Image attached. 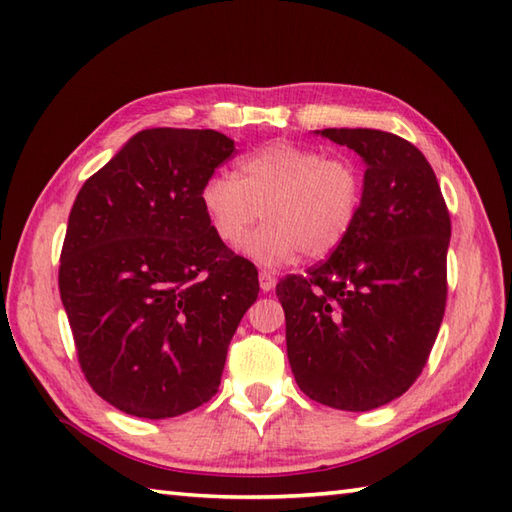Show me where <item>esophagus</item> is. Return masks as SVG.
<instances>
[{"instance_id": "1", "label": "esophagus", "mask_w": 512, "mask_h": 512, "mask_svg": "<svg viewBox=\"0 0 512 512\" xmlns=\"http://www.w3.org/2000/svg\"><path fill=\"white\" fill-rule=\"evenodd\" d=\"M259 288H262V292L273 290L275 288V277L266 273V270H262V273H259Z\"/></svg>"}]
</instances>
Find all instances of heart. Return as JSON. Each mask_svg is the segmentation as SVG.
<instances>
[{
	"label": "heart",
	"instance_id": "b5f03b06",
	"mask_svg": "<svg viewBox=\"0 0 512 512\" xmlns=\"http://www.w3.org/2000/svg\"><path fill=\"white\" fill-rule=\"evenodd\" d=\"M200 206L213 235L246 255L281 266L299 250L321 259L343 244L363 204V173L352 158L328 156L295 143H268L237 160L235 176L213 173L200 187Z\"/></svg>",
	"mask_w": 512,
	"mask_h": 512
}]
</instances>
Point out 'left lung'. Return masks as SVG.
I'll use <instances>...</instances> for the list:
<instances>
[{
  "instance_id": "1",
  "label": "left lung",
  "mask_w": 512,
  "mask_h": 512,
  "mask_svg": "<svg viewBox=\"0 0 512 512\" xmlns=\"http://www.w3.org/2000/svg\"><path fill=\"white\" fill-rule=\"evenodd\" d=\"M365 162L363 204L334 253L277 284L303 394L369 411L402 396L427 363L447 303L451 217L420 149L380 129H317Z\"/></svg>"
}]
</instances>
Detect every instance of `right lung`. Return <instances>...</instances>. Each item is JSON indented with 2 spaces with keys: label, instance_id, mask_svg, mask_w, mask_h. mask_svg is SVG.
<instances>
[{
  "label": "right lung",
  "instance_id": "add662e5",
  "mask_svg": "<svg viewBox=\"0 0 512 512\" xmlns=\"http://www.w3.org/2000/svg\"><path fill=\"white\" fill-rule=\"evenodd\" d=\"M235 151L215 129H143L85 180L59 290L85 378L129 416L176 418L215 396L257 270L211 231L202 182Z\"/></svg>",
  "mask_w": 512,
  "mask_h": 512
}]
</instances>
